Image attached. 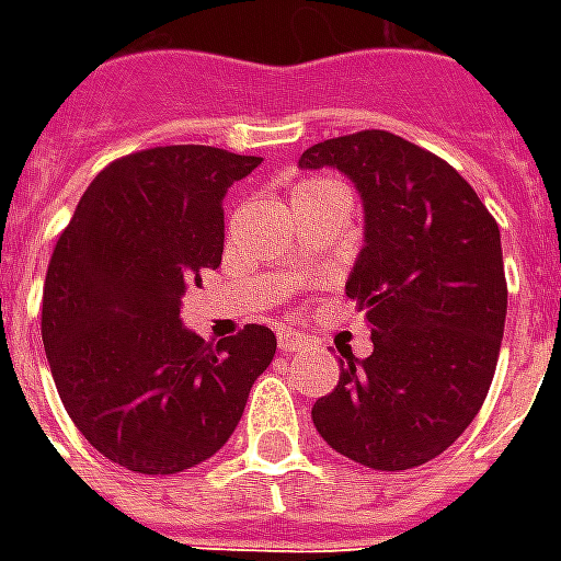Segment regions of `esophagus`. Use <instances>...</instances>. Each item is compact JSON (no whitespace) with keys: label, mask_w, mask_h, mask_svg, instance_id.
Segmentation results:
<instances>
[{"label":"esophagus","mask_w":561,"mask_h":561,"mask_svg":"<svg viewBox=\"0 0 561 561\" xmlns=\"http://www.w3.org/2000/svg\"><path fill=\"white\" fill-rule=\"evenodd\" d=\"M276 342H279V352L282 354H294V352H300L306 345V340L300 336V333H294V330H279L276 333Z\"/></svg>","instance_id":"esophagus-1"}]
</instances>
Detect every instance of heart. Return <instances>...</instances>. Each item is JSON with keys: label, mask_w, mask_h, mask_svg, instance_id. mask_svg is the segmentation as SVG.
Wrapping results in <instances>:
<instances>
[{"label": "heart", "mask_w": 561, "mask_h": 561, "mask_svg": "<svg viewBox=\"0 0 561 561\" xmlns=\"http://www.w3.org/2000/svg\"><path fill=\"white\" fill-rule=\"evenodd\" d=\"M321 180H306V183H297L294 185V192H306V188H312V185H318Z\"/></svg>", "instance_id": "1"}]
</instances>
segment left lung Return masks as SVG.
I'll return each instance as SVG.
<instances>
[{"instance_id":"1","label":"left lung","mask_w":561,"mask_h":561,"mask_svg":"<svg viewBox=\"0 0 561 561\" xmlns=\"http://www.w3.org/2000/svg\"><path fill=\"white\" fill-rule=\"evenodd\" d=\"M300 168H336L364 201L345 294L373 330L366 360L342 352L312 423L366 469L423 466L466 433L493 381L507 312L499 225L447 161L390 131L316 144Z\"/></svg>"}]
</instances>
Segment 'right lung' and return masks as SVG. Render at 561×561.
<instances>
[{
	"label": "right lung",
	"instance_id": "add662e5",
	"mask_svg": "<svg viewBox=\"0 0 561 561\" xmlns=\"http://www.w3.org/2000/svg\"><path fill=\"white\" fill-rule=\"evenodd\" d=\"M257 164L197 144L131 152L92 180L59 233L44 352L68 417L126 469L176 474L213 457L276 354L261 324L204 342L180 321L185 288L221 264V201Z\"/></svg>",
	"mask_w": 561,
	"mask_h": 561
}]
</instances>
